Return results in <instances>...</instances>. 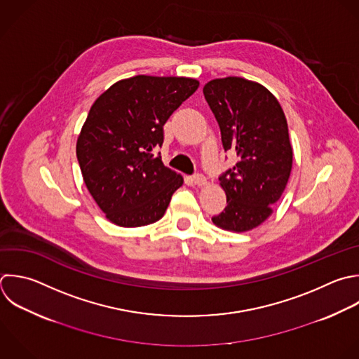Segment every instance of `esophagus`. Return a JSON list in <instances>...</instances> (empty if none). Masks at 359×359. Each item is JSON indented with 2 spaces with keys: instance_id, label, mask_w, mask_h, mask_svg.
I'll return each instance as SVG.
<instances>
[{
  "instance_id": "esophagus-1",
  "label": "esophagus",
  "mask_w": 359,
  "mask_h": 359,
  "mask_svg": "<svg viewBox=\"0 0 359 359\" xmlns=\"http://www.w3.org/2000/svg\"><path fill=\"white\" fill-rule=\"evenodd\" d=\"M192 181H194V184L198 185V187L206 185V178H205V175H202V174H195V175H192Z\"/></svg>"
}]
</instances>
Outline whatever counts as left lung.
<instances>
[{
  "mask_svg": "<svg viewBox=\"0 0 359 359\" xmlns=\"http://www.w3.org/2000/svg\"><path fill=\"white\" fill-rule=\"evenodd\" d=\"M203 95L224 151L238 157L219 178L227 206L212 222L229 231L252 230L272 215L290 177L293 150L285 114L264 86L241 77L212 80Z\"/></svg>",
  "mask_w": 359,
  "mask_h": 359,
  "instance_id": "8db88e82",
  "label": "left lung"
}]
</instances>
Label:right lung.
Here are the masks:
<instances>
[{"label":"right lung","instance_id":"1","mask_svg":"<svg viewBox=\"0 0 359 359\" xmlns=\"http://www.w3.org/2000/svg\"><path fill=\"white\" fill-rule=\"evenodd\" d=\"M198 87L195 79L135 76L93 104L76 150L86 187L112 223L140 227L164 216L184 178L154 151L168 118Z\"/></svg>","mask_w":359,"mask_h":359}]
</instances>
